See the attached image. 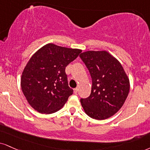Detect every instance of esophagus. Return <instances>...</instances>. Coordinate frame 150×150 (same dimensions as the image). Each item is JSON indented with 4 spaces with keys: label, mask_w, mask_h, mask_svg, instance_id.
Returning a JSON list of instances; mask_svg holds the SVG:
<instances>
[{
    "label": "esophagus",
    "mask_w": 150,
    "mask_h": 150,
    "mask_svg": "<svg viewBox=\"0 0 150 150\" xmlns=\"http://www.w3.org/2000/svg\"><path fill=\"white\" fill-rule=\"evenodd\" d=\"M78 90H79V88H75V89H74V93H77L78 92Z\"/></svg>",
    "instance_id": "esophagus-1"
}]
</instances>
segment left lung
Returning a JSON list of instances; mask_svg holds the SVG:
<instances>
[{"instance_id": "obj_1", "label": "left lung", "mask_w": 150, "mask_h": 150, "mask_svg": "<svg viewBox=\"0 0 150 150\" xmlns=\"http://www.w3.org/2000/svg\"><path fill=\"white\" fill-rule=\"evenodd\" d=\"M80 57L92 78L91 94L81 104L88 116L109 118L121 109L129 95V79L122 64L107 51H86Z\"/></svg>"}]
</instances>
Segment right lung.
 <instances>
[{
    "label": "right lung",
    "instance_id": "right-lung-1",
    "mask_svg": "<svg viewBox=\"0 0 150 150\" xmlns=\"http://www.w3.org/2000/svg\"><path fill=\"white\" fill-rule=\"evenodd\" d=\"M81 52L48 43L32 56L22 72L21 87L35 110L52 114L63 108L73 92L65 69Z\"/></svg>",
    "mask_w": 150,
    "mask_h": 150
}]
</instances>
